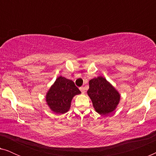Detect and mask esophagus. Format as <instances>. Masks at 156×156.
<instances>
[{
    "mask_svg": "<svg viewBox=\"0 0 156 156\" xmlns=\"http://www.w3.org/2000/svg\"><path fill=\"white\" fill-rule=\"evenodd\" d=\"M80 91H82V94H84L85 93V89H84V87H81L80 88Z\"/></svg>",
    "mask_w": 156,
    "mask_h": 156,
    "instance_id": "1",
    "label": "esophagus"
}]
</instances>
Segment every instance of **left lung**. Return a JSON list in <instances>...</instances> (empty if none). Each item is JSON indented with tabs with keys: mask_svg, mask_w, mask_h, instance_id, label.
Instances as JSON below:
<instances>
[{
	"mask_svg": "<svg viewBox=\"0 0 156 156\" xmlns=\"http://www.w3.org/2000/svg\"><path fill=\"white\" fill-rule=\"evenodd\" d=\"M89 84L87 94L96 112L101 115H108L115 111L121 99L118 90L101 76L91 79Z\"/></svg>",
	"mask_w": 156,
	"mask_h": 156,
	"instance_id": "1",
	"label": "left lung"
}]
</instances>
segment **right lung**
Masks as SVG:
<instances>
[{
	"mask_svg": "<svg viewBox=\"0 0 156 156\" xmlns=\"http://www.w3.org/2000/svg\"><path fill=\"white\" fill-rule=\"evenodd\" d=\"M81 91L71 80L59 76L47 91L45 101L50 109L57 114H63L70 109L74 96Z\"/></svg>",
	"mask_w": 156,
	"mask_h": 156,
	"instance_id": "right-lung-1",
	"label": "right lung"
}]
</instances>
